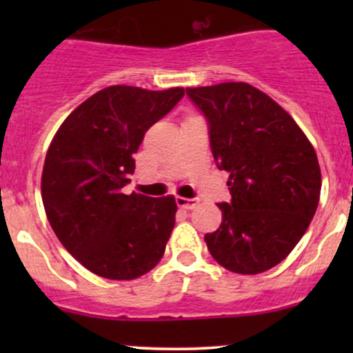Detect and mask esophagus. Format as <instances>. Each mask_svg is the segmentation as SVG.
Masks as SVG:
<instances>
[{
  "mask_svg": "<svg viewBox=\"0 0 353 353\" xmlns=\"http://www.w3.org/2000/svg\"><path fill=\"white\" fill-rule=\"evenodd\" d=\"M176 203H177V206H179V208H184V210H193V208H196L198 199H194V198H181V196H177V198H176Z\"/></svg>",
  "mask_w": 353,
  "mask_h": 353,
  "instance_id": "obj_1",
  "label": "esophagus"
}]
</instances>
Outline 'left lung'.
Returning a JSON list of instances; mask_svg holds the SVG:
<instances>
[{
	"instance_id": "obj_1",
	"label": "left lung",
	"mask_w": 353,
	"mask_h": 353,
	"mask_svg": "<svg viewBox=\"0 0 353 353\" xmlns=\"http://www.w3.org/2000/svg\"><path fill=\"white\" fill-rule=\"evenodd\" d=\"M208 124L210 147L229 172L222 223L205 241L229 272L256 275L287 258L314 216L321 170L290 114L243 81L186 88Z\"/></svg>"
}]
</instances>
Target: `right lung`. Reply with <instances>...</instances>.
Listing matches in <instances>:
<instances>
[{
  "mask_svg": "<svg viewBox=\"0 0 353 353\" xmlns=\"http://www.w3.org/2000/svg\"><path fill=\"white\" fill-rule=\"evenodd\" d=\"M184 97L112 85L78 105L58 130L42 169V203L71 256L109 280H133L160 261L176 223L172 194H124L145 133Z\"/></svg>",
  "mask_w": 353,
  "mask_h": 353,
  "instance_id": "right-lung-1",
  "label": "right lung"
}]
</instances>
